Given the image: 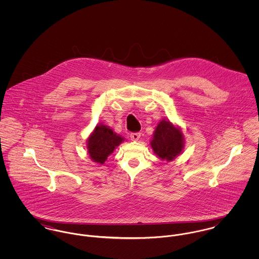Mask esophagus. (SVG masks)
<instances>
[{"label":"esophagus","mask_w":259,"mask_h":259,"mask_svg":"<svg viewBox=\"0 0 259 259\" xmlns=\"http://www.w3.org/2000/svg\"><path fill=\"white\" fill-rule=\"evenodd\" d=\"M141 138V134L140 133H132L131 134V139L132 141H139V139Z\"/></svg>","instance_id":"esophagus-1"}]
</instances>
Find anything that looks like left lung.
Instances as JSON below:
<instances>
[{"label":"left lung","mask_w":259,"mask_h":259,"mask_svg":"<svg viewBox=\"0 0 259 259\" xmlns=\"http://www.w3.org/2000/svg\"><path fill=\"white\" fill-rule=\"evenodd\" d=\"M150 146L162 160L171 161L182 153L185 138L180 127L163 118L155 127Z\"/></svg>","instance_id":"8db88e82"}]
</instances>
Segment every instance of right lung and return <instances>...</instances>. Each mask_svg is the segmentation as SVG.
Listing matches in <instances>:
<instances>
[{"mask_svg": "<svg viewBox=\"0 0 259 259\" xmlns=\"http://www.w3.org/2000/svg\"><path fill=\"white\" fill-rule=\"evenodd\" d=\"M123 141L122 137L112 132L108 125L100 123L88 139L87 148L89 155L93 161L103 164Z\"/></svg>", "mask_w": 259, "mask_h": 259, "instance_id": "right-lung-1", "label": "right lung"}]
</instances>
